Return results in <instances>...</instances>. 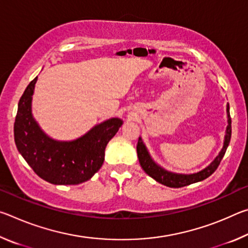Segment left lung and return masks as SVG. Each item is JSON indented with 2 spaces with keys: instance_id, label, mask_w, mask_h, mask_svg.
<instances>
[{
  "instance_id": "obj_1",
  "label": "left lung",
  "mask_w": 248,
  "mask_h": 248,
  "mask_svg": "<svg viewBox=\"0 0 248 248\" xmlns=\"http://www.w3.org/2000/svg\"><path fill=\"white\" fill-rule=\"evenodd\" d=\"M226 112H228V124H228V128H226V134H225L223 149L221 150V152L216 157L215 161H213L208 167H205L204 170L198 171V173L189 174V175L175 174V173H170V171L163 170L161 166L155 164V163L152 161L150 154L148 153V150H146L145 145L143 144V142H142V139L141 138H139V140H138V144H137V153H138V157H139V162H140L141 167L143 169V170L146 174L151 176L153 179L156 180V182H158L162 185H165V186H167V187H171V188L184 187V186H187V185L194 184L197 182H201V180L208 178L209 176L215 173L216 170L219 167L222 158H223L224 154L226 152V149H228V146H229L230 140H231V134H232V125H231V116H230L229 105H228V107H226Z\"/></svg>"
}]
</instances>
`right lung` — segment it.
Returning a JSON list of instances; mask_svg holds the SVG:
<instances>
[{
	"label": "right lung",
	"instance_id": "1",
	"mask_svg": "<svg viewBox=\"0 0 248 248\" xmlns=\"http://www.w3.org/2000/svg\"><path fill=\"white\" fill-rule=\"evenodd\" d=\"M36 82L37 78L28 84L18 103L14 123L18 152L32 170L50 184L86 182L102 167L106 145L121 127L123 120L111 118L104 121L74 141L50 139L31 116V96Z\"/></svg>",
	"mask_w": 248,
	"mask_h": 248
}]
</instances>
